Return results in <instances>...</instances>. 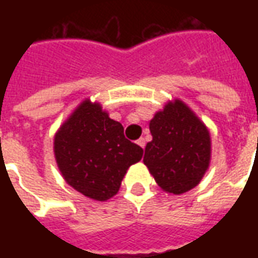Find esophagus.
I'll list each match as a JSON object with an SVG mask.
<instances>
[{"label": "esophagus", "instance_id": "obj_1", "mask_svg": "<svg viewBox=\"0 0 258 258\" xmlns=\"http://www.w3.org/2000/svg\"><path fill=\"white\" fill-rule=\"evenodd\" d=\"M137 144H138V145H140L141 148H142V149H144V148H145V145H146L145 138H140V140L137 141Z\"/></svg>", "mask_w": 258, "mask_h": 258}]
</instances>
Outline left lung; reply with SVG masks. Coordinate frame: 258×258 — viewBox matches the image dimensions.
<instances>
[{"label":"left lung","mask_w":258,"mask_h":258,"mask_svg":"<svg viewBox=\"0 0 258 258\" xmlns=\"http://www.w3.org/2000/svg\"><path fill=\"white\" fill-rule=\"evenodd\" d=\"M152 141L144 163L164 192L181 195L196 185L209 168L210 133L184 102H168L149 123Z\"/></svg>","instance_id":"8db88e82"}]
</instances>
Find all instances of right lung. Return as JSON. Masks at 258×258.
I'll return each mask as SVG.
<instances>
[{
	"instance_id": "1",
	"label": "right lung",
	"mask_w": 258,
	"mask_h": 258,
	"mask_svg": "<svg viewBox=\"0 0 258 258\" xmlns=\"http://www.w3.org/2000/svg\"><path fill=\"white\" fill-rule=\"evenodd\" d=\"M53 152L64 181L87 198L103 202L117 194L144 149L124 137L123 125L99 103L85 99L55 134Z\"/></svg>"
}]
</instances>
